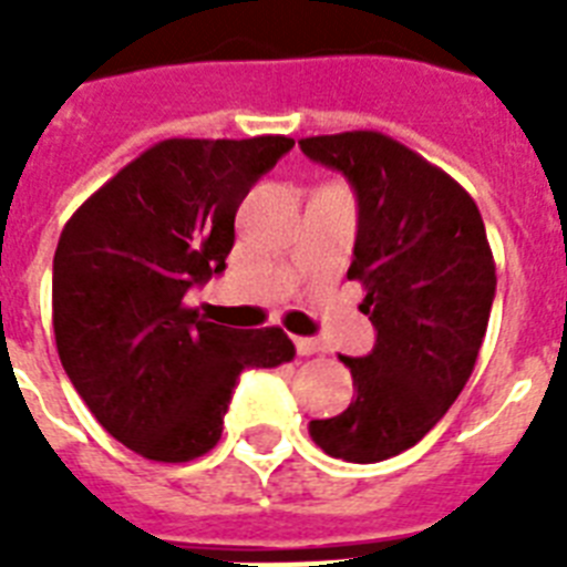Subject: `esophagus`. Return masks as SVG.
<instances>
[{
  "mask_svg": "<svg viewBox=\"0 0 567 567\" xmlns=\"http://www.w3.org/2000/svg\"><path fill=\"white\" fill-rule=\"evenodd\" d=\"M293 347H297V353L300 355L323 353V344H320L318 338H293Z\"/></svg>",
  "mask_w": 567,
  "mask_h": 567,
  "instance_id": "1",
  "label": "esophagus"
}]
</instances>
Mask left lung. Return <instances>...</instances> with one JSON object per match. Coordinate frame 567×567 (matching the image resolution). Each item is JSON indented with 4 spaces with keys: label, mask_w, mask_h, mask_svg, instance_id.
Wrapping results in <instances>:
<instances>
[{
    "label": "left lung",
    "mask_w": 567,
    "mask_h": 567,
    "mask_svg": "<svg viewBox=\"0 0 567 567\" xmlns=\"http://www.w3.org/2000/svg\"><path fill=\"white\" fill-rule=\"evenodd\" d=\"M311 162L344 173L359 199L353 265L377 329L364 359L341 355L355 400L309 435L323 453L371 465L414 447L474 373L492 315L494 256L456 179L382 132L302 137Z\"/></svg>",
    "instance_id": "1"
}]
</instances>
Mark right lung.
Masks as SVG:
<instances>
[{
	"mask_svg": "<svg viewBox=\"0 0 567 567\" xmlns=\"http://www.w3.org/2000/svg\"><path fill=\"white\" fill-rule=\"evenodd\" d=\"M291 146L285 135L171 137L84 199L61 231L58 355L102 430L137 456H205L240 371L297 353L279 327L244 332L185 306L194 285L226 270L238 205Z\"/></svg>",
	"mask_w": 567,
	"mask_h": 567,
	"instance_id": "add662e5",
	"label": "right lung"
}]
</instances>
